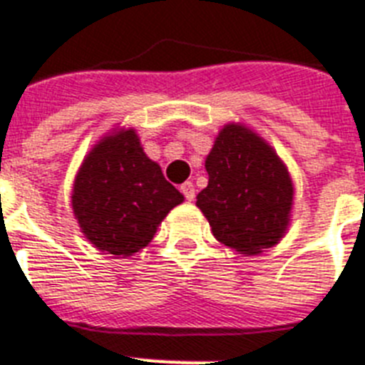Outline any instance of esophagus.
Wrapping results in <instances>:
<instances>
[{"label": "esophagus", "mask_w": 365, "mask_h": 365, "mask_svg": "<svg viewBox=\"0 0 365 365\" xmlns=\"http://www.w3.org/2000/svg\"><path fill=\"white\" fill-rule=\"evenodd\" d=\"M180 191L183 192V197L187 198L189 202L195 200V185H192L191 182H185L182 183V187H180Z\"/></svg>", "instance_id": "obj_1"}]
</instances>
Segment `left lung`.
I'll return each mask as SVG.
<instances>
[{
    "label": "left lung",
    "mask_w": 365,
    "mask_h": 365,
    "mask_svg": "<svg viewBox=\"0 0 365 365\" xmlns=\"http://www.w3.org/2000/svg\"><path fill=\"white\" fill-rule=\"evenodd\" d=\"M207 187L197 206L222 245L258 254L284 237L293 207V182L278 154L243 124H226L206 158Z\"/></svg>",
    "instance_id": "obj_1"
}]
</instances>
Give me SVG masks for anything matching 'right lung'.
Segmentation results:
<instances>
[{
    "label": "right lung",
    "mask_w": 365,
    "mask_h": 365,
    "mask_svg": "<svg viewBox=\"0 0 365 365\" xmlns=\"http://www.w3.org/2000/svg\"><path fill=\"white\" fill-rule=\"evenodd\" d=\"M183 195L145 154L133 128L100 139L73 180L72 210L79 228L102 252L130 258L154 240Z\"/></svg>",
    "instance_id": "obj_1"
}]
</instances>
